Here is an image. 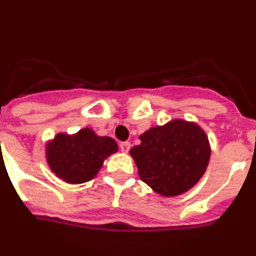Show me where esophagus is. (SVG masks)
Instances as JSON below:
<instances>
[{"label": "esophagus", "mask_w": 256, "mask_h": 256, "mask_svg": "<svg viewBox=\"0 0 256 256\" xmlns=\"http://www.w3.org/2000/svg\"><path fill=\"white\" fill-rule=\"evenodd\" d=\"M130 146H131V144L128 142H121L120 144V150L122 152H128V150H130Z\"/></svg>", "instance_id": "1"}]
</instances>
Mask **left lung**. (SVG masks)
Returning <instances> with one entry per match:
<instances>
[{
	"mask_svg": "<svg viewBox=\"0 0 256 256\" xmlns=\"http://www.w3.org/2000/svg\"><path fill=\"white\" fill-rule=\"evenodd\" d=\"M140 140L130 150L140 179L164 197L190 190L206 172L211 148L197 124L173 120L145 131Z\"/></svg>",
	"mask_w": 256,
	"mask_h": 256,
	"instance_id": "1",
	"label": "left lung"
}]
</instances>
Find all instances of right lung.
I'll return each instance as SVG.
<instances>
[{
  "mask_svg": "<svg viewBox=\"0 0 256 256\" xmlns=\"http://www.w3.org/2000/svg\"><path fill=\"white\" fill-rule=\"evenodd\" d=\"M108 136L96 135L90 128L74 135L58 134L46 144V162L52 173L70 184L90 180L104 166V159L117 152Z\"/></svg>",
  "mask_w": 256,
  "mask_h": 256,
  "instance_id": "right-lung-1",
  "label": "right lung"
}]
</instances>
